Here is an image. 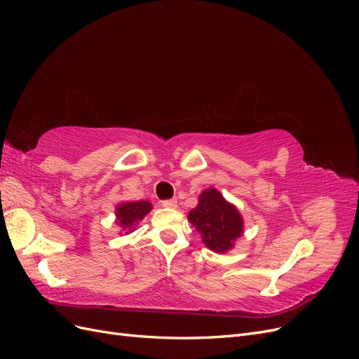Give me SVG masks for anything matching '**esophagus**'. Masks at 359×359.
Returning <instances> with one entry per match:
<instances>
[{
	"label": "esophagus",
	"instance_id": "esophagus-1",
	"mask_svg": "<svg viewBox=\"0 0 359 359\" xmlns=\"http://www.w3.org/2000/svg\"><path fill=\"white\" fill-rule=\"evenodd\" d=\"M177 199H169V201H163L161 206H165V208H177Z\"/></svg>",
	"mask_w": 359,
	"mask_h": 359
}]
</instances>
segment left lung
<instances>
[{
  "instance_id": "obj_1",
  "label": "left lung",
  "mask_w": 359,
  "mask_h": 359,
  "mask_svg": "<svg viewBox=\"0 0 359 359\" xmlns=\"http://www.w3.org/2000/svg\"><path fill=\"white\" fill-rule=\"evenodd\" d=\"M189 220L203 244L215 253H226L244 232V222L236 206L227 202L217 189L205 190L199 203L189 212Z\"/></svg>"
}]
</instances>
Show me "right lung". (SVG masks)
Wrapping results in <instances>:
<instances>
[{"label":"right lung","mask_w":359,"mask_h":359,"mask_svg":"<svg viewBox=\"0 0 359 359\" xmlns=\"http://www.w3.org/2000/svg\"><path fill=\"white\" fill-rule=\"evenodd\" d=\"M153 210V205L148 201L123 202L116 206V224L121 227L126 233H132L136 224Z\"/></svg>","instance_id":"right-lung-1"}]
</instances>
